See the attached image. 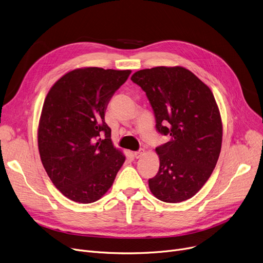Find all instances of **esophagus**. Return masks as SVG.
I'll list each match as a JSON object with an SVG mask.
<instances>
[{"mask_svg":"<svg viewBox=\"0 0 263 263\" xmlns=\"http://www.w3.org/2000/svg\"><path fill=\"white\" fill-rule=\"evenodd\" d=\"M144 155H145V150H144V149H140L139 151H135V153H133V156H134V158H136V159L142 158Z\"/></svg>","mask_w":263,"mask_h":263,"instance_id":"34e87169","label":"esophagus"}]
</instances>
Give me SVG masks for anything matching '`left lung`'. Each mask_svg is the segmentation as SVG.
I'll use <instances>...</instances> for the list:
<instances>
[{
    "label": "left lung",
    "mask_w": 263,
    "mask_h": 263,
    "mask_svg": "<svg viewBox=\"0 0 263 263\" xmlns=\"http://www.w3.org/2000/svg\"><path fill=\"white\" fill-rule=\"evenodd\" d=\"M131 80L146 92L157 131L171 136L156 148L160 167L148 180L149 189L162 201H184L208 181L222 148L223 124L214 96L180 66L143 69Z\"/></svg>",
    "instance_id": "left-lung-1"
}]
</instances>
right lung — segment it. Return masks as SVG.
Listing matches in <instances>:
<instances>
[{"mask_svg": "<svg viewBox=\"0 0 263 263\" xmlns=\"http://www.w3.org/2000/svg\"><path fill=\"white\" fill-rule=\"evenodd\" d=\"M130 73L74 69L55 82L46 97L38 126L39 155L52 183L70 200L100 199L126 160L110 140L104 115Z\"/></svg>", "mask_w": 263, "mask_h": 263, "instance_id": "1", "label": "right lung"}]
</instances>
